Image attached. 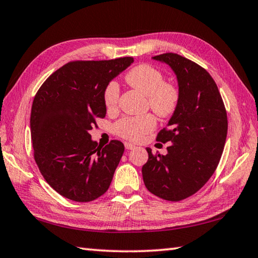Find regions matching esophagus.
<instances>
[{
  "instance_id": "obj_1",
  "label": "esophagus",
  "mask_w": 258,
  "mask_h": 258,
  "mask_svg": "<svg viewBox=\"0 0 258 258\" xmlns=\"http://www.w3.org/2000/svg\"><path fill=\"white\" fill-rule=\"evenodd\" d=\"M125 148L127 150H132V149H134L135 146L132 145V143H130V142H125Z\"/></svg>"
}]
</instances>
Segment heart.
Here are the masks:
<instances>
[{"mask_svg":"<svg viewBox=\"0 0 258 258\" xmlns=\"http://www.w3.org/2000/svg\"><path fill=\"white\" fill-rule=\"evenodd\" d=\"M125 81L130 86L148 97L150 108L159 117H167L175 110L178 92L172 84L165 83L164 75L149 64H140L126 74ZM119 87L115 82L109 83L104 89L103 100L108 109L118 103ZM156 126L152 115L124 117L115 124V132L121 138L138 141L143 135L151 132Z\"/></svg>","mask_w":258,"mask_h":258,"instance_id":"b5f03b06","label":"heart"}]
</instances>
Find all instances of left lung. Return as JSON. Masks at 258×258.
Returning a JSON list of instances; mask_svg holds the SVG:
<instances>
[{
	"mask_svg": "<svg viewBox=\"0 0 258 258\" xmlns=\"http://www.w3.org/2000/svg\"><path fill=\"white\" fill-rule=\"evenodd\" d=\"M152 59L168 64L176 75L178 102L157 141L172 142L167 154L147 148L142 176L151 194L169 202L190 197L215 172L228 134V117L216 83L207 71L176 53Z\"/></svg>",
	"mask_w": 258,
	"mask_h": 258,
	"instance_id": "8db88e82",
	"label": "left lung"
}]
</instances>
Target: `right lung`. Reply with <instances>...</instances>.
<instances>
[{
  "label": "right lung",
  "mask_w": 258,
  "mask_h": 258,
  "mask_svg": "<svg viewBox=\"0 0 258 258\" xmlns=\"http://www.w3.org/2000/svg\"><path fill=\"white\" fill-rule=\"evenodd\" d=\"M115 60L72 61L43 83L30 113L34 158L51 187L87 203L108 190L124 152L118 140L100 147L91 139L95 119L106 116L104 89L133 63Z\"/></svg>",
  "instance_id": "1"
}]
</instances>
